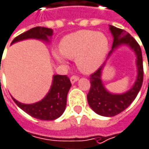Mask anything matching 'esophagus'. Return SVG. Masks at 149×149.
Wrapping results in <instances>:
<instances>
[{
	"label": "esophagus",
	"mask_w": 149,
	"mask_h": 149,
	"mask_svg": "<svg viewBox=\"0 0 149 149\" xmlns=\"http://www.w3.org/2000/svg\"><path fill=\"white\" fill-rule=\"evenodd\" d=\"M78 80H79V77H78L77 75H73V76L70 77V81H71V83H74V82H76Z\"/></svg>",
	"instance_id": "obj_1"
}]
</instances>
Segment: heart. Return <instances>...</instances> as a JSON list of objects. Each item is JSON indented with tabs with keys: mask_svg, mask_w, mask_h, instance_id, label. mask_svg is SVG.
<instances>
[{
	"mask_svg": "<svg viewBox=\"0 0 149 149\" xmlns=\"http://www.w3.org/2000/svg\"><path fill=\"white\" fill-rule=\"evenodd\" d=\"M109 40L102 33L81 30L63 38L60 43L61 52L54 51V58L66 63V58H75L77 68L85 74L95 72L102 64L109 52Z\"/></svg>",
	"mask_w": 149,
	"mask_h": 149,
	"instance_id": "obj_1",
	"label": "heart"
}]
</instances>
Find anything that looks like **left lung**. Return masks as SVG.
Segmentation results:
<instances>
[{"label": "left lung", "mask_w": 149, "mask_h": 149, "mask_svg": "<svg viewBox=\"0 0 149 149\" xmlns=\"http://www.w3.org/2000/svg\"><path fill=\"white\" fill-rule=\"evenodd\" d=\"M109 29L113 37V41L112 45V50L109 52L108 58L119 46L123 44L127 45L132 50H134L137 58V77L134 86L128 91L118 95L109 92L102 81V71L105 63L90 75L89 79L91 86L87 95L88 102L90 108L96 113L108 117L114 116L125 110L137 96L143 81V62L140 45L125 30L111 25L109 26Z\"/></svg>", "instance_id": "left-lung-1"}]
</instances>
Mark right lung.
<instances>
[{
	"instance_id": "add662e5",
	"label": "right lung",
	"mask_w": 149,
	"mask_h": 149,
	"mask_svg": "<svg viewBox=\"0 0 149 149\" xmlns=\"http://www.w3.org/2000/svg\"><path fill=\"white\" fill-rule=\"evenodd\" d=\"M52 36V29L36 27L15 38L11 44L26 39H38L48 41V38ZM70 87L71 82L67 75L55 74L53 77L49 92L41 101L33 104H24L14 98L13 100L20 109L32 117L42 120H53L59 118L65 110Z\"/></svg>"
}]
</instances>
